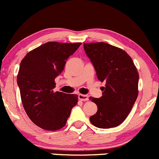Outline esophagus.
<instances>
[{"instance_id": "34e87169", "label": "esophagus", "mask_w": 159, "mask_h": 159, "mask_svg": "<svg viewBox=\"0 0 159 159\" xmlns=\"http://www.w3.org/2000/svg\"><path fill=\"white\" fill-rule=\"evenodd\" d=\"M78 97H79L80 100H81V101H86L89 100V96L85 95V94H80L79 95H78Z\"/></svg>"}]
</instances>
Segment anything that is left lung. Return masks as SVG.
I'll return each mask as SVG.
<instances>
[{"mask_svg":"<svg viewBox=\"0 0 159 159\" xmlns=\"http://www.w3.org/2000/svg\"><path fill=\"white\" fill-rule=\"evenodd\" d=\"M83 47L98 79L106 83L100 98H89L98 107L90 122L100 128L116 127L127 118L138 95L136 67L125 51L107 43H84Z\"/></svg>","mask_w":159,"mask_h":159,"instance_id":"8db88e82","label":"left lung"}]
</instances>
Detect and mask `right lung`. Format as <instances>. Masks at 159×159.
Here are the masks:
<instances>
[{
    "label": "right lung",
    "mask_w": 159,
    "mask_h": 159,
    "mask_svg": "<svg viewBox=\"0 0 159 159\" xmlns=\"http://www.w3.org/2000/svg\"><path fill=\"white\" fill-rule=\"evenodd\" d=\"M81 43L48 42L33 49L20 63L17 83L27 115L36 125L57 131L65 125L77 94L53 91L55 79Z\"/></svg>",
    "instance_id": "1"
}]
</instances>
